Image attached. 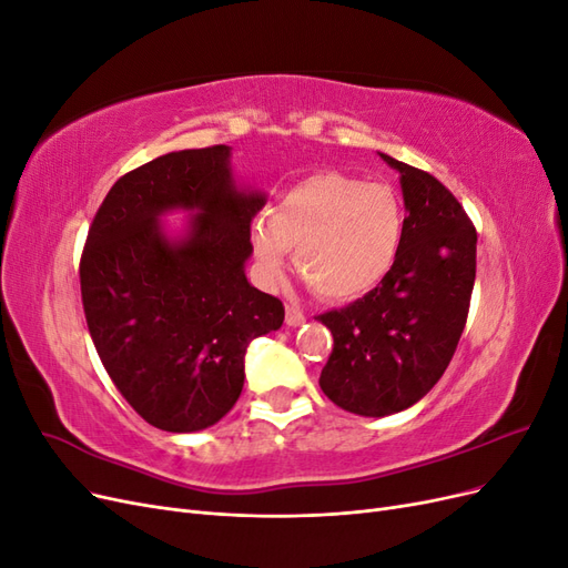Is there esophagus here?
<instances>
[{"mask_svg": "<svg viewBox=\"0 0 568 568\" xmlns=\"http://www.w3.org/2000/svg\"><path fill=\"white\" fill-rule=\"evenodd\" d=\"M305 322V315L298 311L296 305H286V324L288 326H301Z\"/></svg>", "mask_w": 568, "mask_h": 568, "instance_id": "34e87169", "label": "esophagus"}]
</instances>
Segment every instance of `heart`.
<instances>
[{
  "mask_svg": "<svg viewBox=\"0 0 568 568\" xmlns=\"http://www.w3.org/2000/svg\"><path fill=\"white\" fill-rule=\"evenodd\" d=\"M405 211L393 186L341 173L307 175L274 201L251 230L253 255L267 282L294 255L301 280L326 301L365 296L400 253Z\"/></svg>",
  "mask_w": 568,
  "mask_h": 568,
  "instance_id": "heart-1",
  "label": "heart"
}]
</instances>
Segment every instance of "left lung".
I'll return each instance as SVG.
<instances>
[{
  "mask_svg": "<svg viewBox=\"0 0 568 568\" xmlns=\"http://www.w3.org/2000/svg\"><path fill=\"white\" fill-rule=\"evenodd\" d=\"M379 156L400 173L405 234L390 272L355 303L317 315L334 336L320 386L359 417L419 403L450 365L476 280V230L434 175Z\"/></svg>",
  "mask_w": 568,
  "mask_h": 568,
  "instance_id": "obj_1",
  "label": "left lung"
}]
</instances>
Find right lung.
Segmentation results:
<instances>
[{
  "instance_id": "1",
  "label": "right lung",
  "mask_w": 568,
  "mask_h": 568,
  "mask_svg": "<svg viewBox=\"0 0 568 568\" xmlns=\"http://www.w3.org/2000/svg\"><path fill=\"white\" fill-rule=\"evenodd\" d=\"M232 149L170 151L120 178L94 215L80 288L94 348L151 426L194 434L244 388L251 341L277 332L280 298L246 280L265 192L232 173ZM190 220L170 233L162 217Z\"/></svg>"
}]
</instances>
